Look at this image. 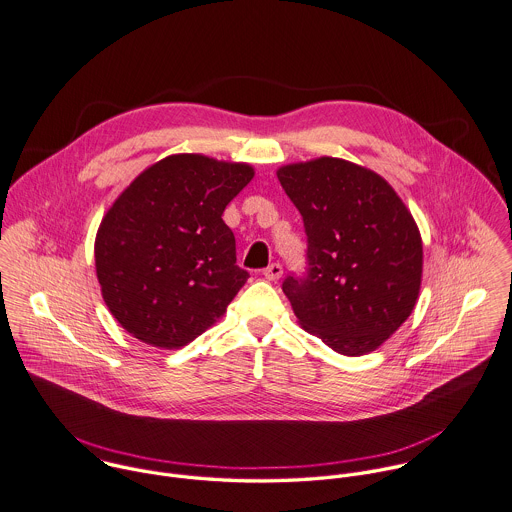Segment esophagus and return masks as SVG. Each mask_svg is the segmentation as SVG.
<instances>
[{
  "instance_id": "1",
  "label": "esophagus",
  "mask_w": 512,
  "mask_h": 512,
  "mask_svg": "<svg viewBox=\"0 0 512 512\" xmlns=\"http://www.w3.org/2000/svg\"><path fill=\"white\" fill-rule=\"evenodd\" d=\"M263 275H265L267 281H277V279H281V275H283V267H281L279 263H273V265H269V267L263 271Z\"/></svg>"
}]
</instances>
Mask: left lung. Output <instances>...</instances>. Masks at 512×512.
I'll return each mask as SVG.
<instances>
[{"mask_svg":"<svg viewBox=\"0 0 512 512\" xmlns=\"http://www.w3.org/2000/svg\"><path fill=\"white\" fill-rule=\"evenodd\" d=\"M277 178L308 237L307 275L283 283L301 326L338 354L374 352L419 297L423 243L413 215L380 174L342 158L287 164Z\"/></svg>","mask_w":512,"mask_h":512,"instance_id":"obj_1","label":"left lung"}]
</instances>
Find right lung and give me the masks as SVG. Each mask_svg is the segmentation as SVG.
I'll use <instances>...</instances> for the list:
<instances>
[{"mask_svg":"<svg viewBox=\"0 0 512 512\" xmlns=\"http://www.w3.org/2000/svg\"><path fill=\"white\" fill-rule=\"evenodd\" d=\"M245 162L172 154L148 166L104 213L95 267L104 305L144 344L174 350L215 324L249 279L221 219L253 180Z\"/></svg>","mask_w":512,"mask_h":512,"instance_id":"add662e5","label":"right lung"}]
</instances>
